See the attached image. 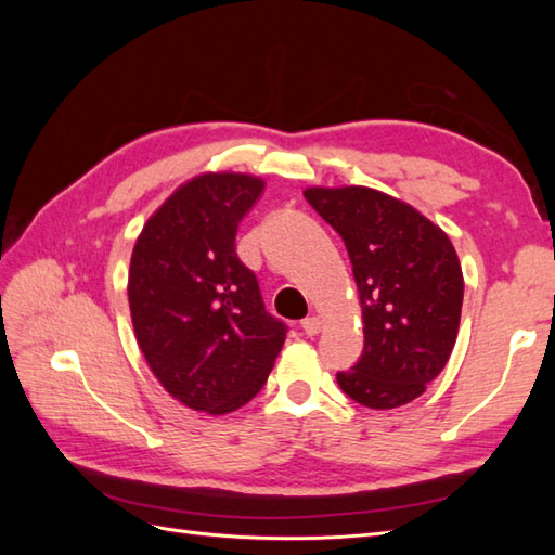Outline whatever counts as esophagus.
Here are the masks:
<instances>
[{
  "instance_id": "obj_1",
  "label": "esophagus",
  "mask_w": 555,
  "mask_h": 555,
  "mask_svg": "<svg viewBox=\"0 0 555 555\" xmlns=\"http://www.w3.org/2000/svg\"><path fill=\"white\" fill-rule=\"evenodd\" d=\"M300 328L308 336H317L322 332V320H320V317H305V320L300 322Z\"/></svg>"
}]
</instances>
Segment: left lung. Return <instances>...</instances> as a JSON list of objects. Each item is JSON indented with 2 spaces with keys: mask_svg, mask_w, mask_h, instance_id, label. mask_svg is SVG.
Wrapping results in <instances>:
<instances>
[{
  "mask_svg": "<svg viewBox=\"0 0 555 555\" xmlns=\"http://www.w3.org/2000/svg\"><path fill=\"white\" fill-rule=\"evenodd\" d=\"M305 197L344 238L358 284L364 348L336 374L340 391L372 410L405 405L455 346L465 286L455 247L415 207L367 185H312Z\"/></svg>",
  "mask_w": 555,
  "mask_h": 555,
  "instance_id": "8db88e82",
  "label": "left lung"
}]
</instances>
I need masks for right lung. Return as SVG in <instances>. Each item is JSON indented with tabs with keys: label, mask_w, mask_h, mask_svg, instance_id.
<instances>
[{
	"label": "right lung",
	"mask_w": 555,
	"mask_h": 555,
	"mask_svg": "<svg viewBox=\"0 0 555 555\" xmlns=\"http://www.w3.org/2000/svg\"><path fill=\"white\" fill-rule=\"evenodd\" d=\"M262 191L250 173H199L164 199L133 245L128 305L138 346L167 393L207 415L253 400L286 340L235 255L238 221Z\"/></svg>",
	"instance_id": "right-lung-1"
}]
</instances>
